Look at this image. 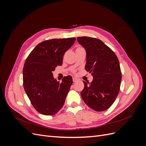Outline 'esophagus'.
I'll return each instance as SVG.
<instances>
[{
    "label": "esophagus",
    "mask_w": 146,
    "mask_h": 146,
    "mask_svg": "<svg viewBox=\"0 0 146 146\" xmlns=\"http://www.w3.org/2000/svg\"><path fill=\"white\" fill-rule=\"evenodd\" d=\"M72 80H73V82H76L78 80V79L77 78H76V77H73L72 78Z\"/></svg>",
    "instance_id": "obj_1"
}]
</instances>
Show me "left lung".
Masks as SVG:
<instances>
[{"label": "left lung", "mask_w": 146, "mask_h": 146, "mask_svg": "<svg viewBox=\"0 0 146 146\" xmlns=\"http://www.w3.org/2000/svg\"><path fill=\"white\" fill-rule=\"evenodd\" d=\"M78 42L85 48V69L91 73L93 80L83 81L81 96L88 107L97 111L108 109L120 91L122 78L120 64L114 52L99 39L78 37Z\"/></svg>", "instance_id": "obj_1"}]
</instances>
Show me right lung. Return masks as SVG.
<instances>
[{
    "mask_svg": "<svg viewBox=\"0 0 146 146\" xmlns=\"http://www.w3.org/2000/svg\"><path fill=\"white\" fill-rule=\"evenodd\" d=\"M76 41L75 38L52 39L35 47L23 68L24 90L31 104L44 115H54L63 107L72 84V78L64 77L57 82L52 72L63 63L64 53Z\"/></svg>",
    "mask_w": 146,
    "mask_h": 146,
    "instance_id": "right-lung-1",
    "label": "right lung"
}]
</instances>
